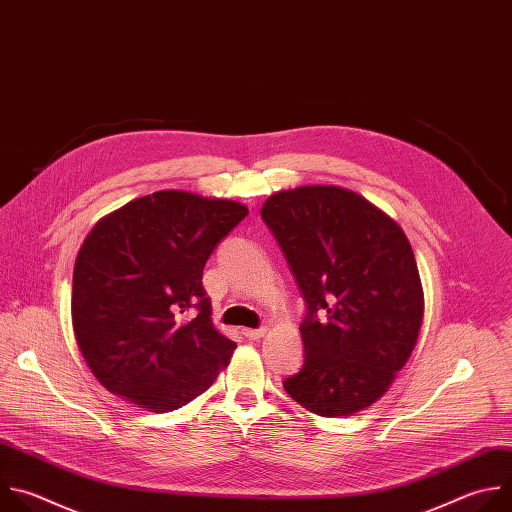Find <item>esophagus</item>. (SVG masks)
<instances>
[{"instance_id": "obj_1", "label": "esophagus", "mask_w": 512, "mask_h": 512, "mask_svg": "<svg viewBox=\"0 0 512 512\" xmlns=\"http://www.w3.org/2000/svg\"><path fill=\"white\" fill-rule=\"evenodd\" d=\"M242 333H244V337L246 339H262L264 337V333H266V329L262 327V329H242Z\"/></svg>"}]
</instances>
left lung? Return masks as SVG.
I'll use <instances>...</instances> for the list:
<instances>
[{"instance_id": "obj_1", "label": "left lung", "mask_w": 512, "mask_h": 512, "mask_svg": "<svg viewBox=\"0 0 512 512\" xmlns=\"http://www.w3.org/2000/svg\"><path fill=\"white\" fill-rule=\"evenodd\" d=\"M260 214L306 302L304 363L284 379L286 393L325 418L361 412L418 343L424 290L410 240L373 203L337 185L278 191Z\"/></svg>"}]
</instances>
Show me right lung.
Instances as JSON below:
<instances>
[{"instance_id":"add662e5","label":"right lung","mask_w":512,"mask_h":512,"mask_svg":"<svg viewBox=\"0 0 512 512\" xmlns=\"http://www.w3.org/2000/svg\"><path fill=\"white\" fill-rule=\"evenodd\" d=\"M246 216L238 201L171 189L133 199L92 228L74 264L72 327L100 385L159 414L216 381L236 343L214 327L201 276ZM189 308L198 315L185 322Z\"/></svg>"}]
</instances>
